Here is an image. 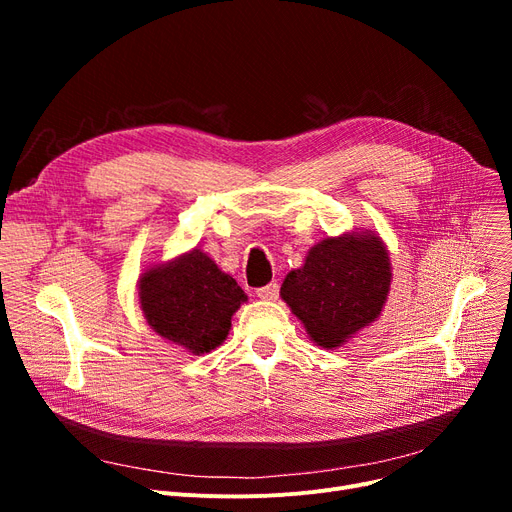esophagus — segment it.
<instances>
[{"label":"esophagus","mask_w":512,"mask_h":512,"mask_svg":"<svg viewBox=\"0 0 512 512\" xmlns=\"http://www.w3.org/2000/svg\"><path fill=\"white\" fill-rule=\"evenodd\" d=\"M255 292H257V297L263 299V301H276L278 294H280V286L276 282H270V284L257 288Z\"/></svg>","instance_id":"esophagus-1"}]
</instances>
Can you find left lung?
I'll list each match as a JSON object with an SVG mask.
<instances>
[{
    "label": "left lung",
    "instance_id": "left-lung-1",
    "mask_svg": "<svg viewBox=\"0 0 512 512\" xmlns=\"http://www.w3.org/2000/svg\"><path fill=\"white\" fill-rule=\"evenodd\" d=\"M390 278L382 240L348 234L315 245L301 270L286 276L280 294L319 346L336 348L380 315Z\"/></svg>",
    "mask_w": 512,
    "mask_h": 512
}]
</instances>
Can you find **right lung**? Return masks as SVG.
I'll use <instances>...</instances> for the list:
<instances>
[{
    "mask_svg": "<svg viewBox=\"0 0 512 512\" xmlns=\"http://www.w3.org/2000/svg\"><path fill=\"white\" fill-rule=\"evenodd\" d=\"M149 326L199 355L222 344L247 294L199 249L145 272L139 284Z\"/></svg>",
    "mask_w": 512,
    "mask_h": 512,
    "instance_id": "obj_1",
    "label": "right lung"
}]
</instances>
